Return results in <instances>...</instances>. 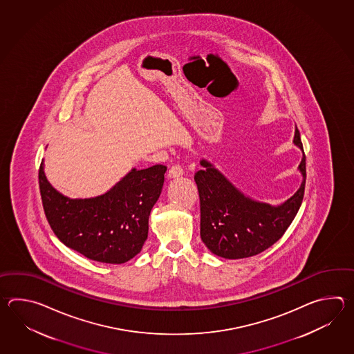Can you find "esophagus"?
<instances>
[{"label": "esophagus", "instance_id": "esophagus-1", "mask_svg": "<svg viewBox=\"0 0 354 354\" xmlns=\"http://www.w3.org/2000/svg\"><path fill=\"white\" fill-rule=\"evenodd\" d=\"M182 174H183V169H182V167H180V165H174V166L169 168L168 177H171V178H177V177H180Z\"/></svg>", "mask_w": 354, "mask_h": 354}]
</instances>
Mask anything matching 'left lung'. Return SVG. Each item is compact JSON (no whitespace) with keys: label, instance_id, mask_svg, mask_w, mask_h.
<instances>
[{"label":"left lung","instance_id":"8db88e82","mask_svg":"<svg viewBox=\"0 0 354 354\" xmlns=\"http://www.w3.org/2000/svg\"><path fill=\"white\" fill-rule=\"evenodd\" d=\"M294 144L302 151L299 166L302 182L294 196L279 206L244 195L211 162L200 160L203 169L195 174L200 235L211 253L226 259L248 258L270 248L285 234L300 209L306 180V157L297 127Z\"/></svg>","mask_w":354,"mask_h":354}]
</instances>
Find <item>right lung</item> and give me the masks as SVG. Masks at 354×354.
Listing matches in <instances>:
<instances>
[{
	"mask_svg": "<svg viewBox=\"0 0 354 354\" xmlns=\"http://www.w3.org/2000/svg\"><path fill=\"white\" fill-rule=\"evenodd\" d=\"M167 167L133 168L104 195L69 198L39 168V187L46 220L68 248L92 261L121 264L142 250L151 209L162 192Z\"/></svg>",
	"mask_w": 354,
	"mask_h": 354,
	"instance_id": "1",
	"label": "right lung"
}]
</instances>
